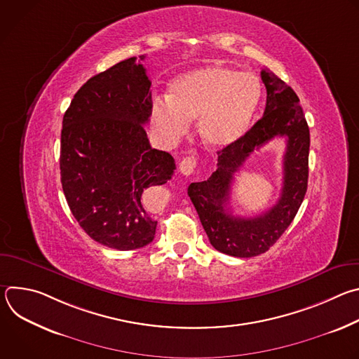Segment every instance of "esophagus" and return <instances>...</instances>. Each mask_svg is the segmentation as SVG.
Masks as SVG:
<instances>
[{"label": "esophagus", "mask_w": 359, "mask_h": 359, "mask_svg": "<svg viewBox=\"0 0 359 359\" xmlns=\"http://www.w3.org/2000/svg\"><path fill=\"white\" fill-rule=\"evenodd\" d=\"M196 166H197L196 158H194V156H187V158H184V159L180 162L179 169H180V173H182V175L190 176V175L194 172Z\"/></svg>", "instance_id": "obj_1"}]
</instances>
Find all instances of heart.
<instances>
[{"label": "heart", "instance_id": "heart-1", "mask_svg": "<svg viewBox=\"0 0 359 359\" xmlns=\"http://www.w3.org/2000/svg\"><path fill=\"white\" fill-rule=\"evenodd\" d=\"M262 100L259 78L224 65H206L176 78L168 99L156 97L150 119L161 139L176 143L197 119L201 142L213 150L236 144L250 129Z\"/></svg>", "mask_w": 359, "mask_h": 359}]
</instances>
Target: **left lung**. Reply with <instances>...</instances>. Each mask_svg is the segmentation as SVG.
<instances>
[{
	"mask_svg": "<svg viewBox=\"0 0 359 359\" xmlns=\"http://www.w3.org/2000/svg\"><path fill=\"white\" fill-rule=\"evenodd\" d=\"M267 90L260 121L233 146L219 150L217 169L204 182L191 183L187 194L194 204L210 244L233 257L266 252L287 230L304 200L309 184L310 129L297 93L270 69H262ZM274 137H285L283 189L275 206L255 218H236L226 209L233 173L258 148Z\"/></svg>",
	"mask_w": 359,
	"mask_h": 359,
	"instance_id": "8db88e82",
	"label": "left lung"
}]
</instances>
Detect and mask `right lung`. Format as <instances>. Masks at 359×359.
<instances>
[{"mask_svg": "<svg viewBox=\"0 0 359 359\" xmlns=\"http://www.w3.org/2000/svg\"><path fill=\"white\" fill-rule=\"evenodd\" d=\"M139 62L125 60L83 83L61 132V183L74 217L90 238L122 251L155 238L146 193L176 169L172 155L149 143L151 82Z\"/></svg>", "mask_w": 359, "mask_h": 359, "instance_id": "1", "label": "right lung"}]
</instances>
